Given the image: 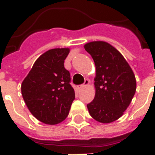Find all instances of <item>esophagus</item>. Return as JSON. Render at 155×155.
<instances>
[{
    "label": "esophagus",
    "mask_w": 155,
    "mask_h": 155,
    "mask_svg": "<svg viewBox=\"0 0 155 155\" xmlns=\"http://www.w3.org/2000/svg\"><path fill=\"white\" fill-rule=\"evenodd\" d=\"M89 83H90V81H89L88 79H86V80L84 81V84L78 85V89H82V88H84V86H86V85H88V84H89Z\"/></svg>",
    "instance_id": "1"
}]
</instances>
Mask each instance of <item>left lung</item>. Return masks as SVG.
Returning <instances> with one entry per match:
<instances>
[{
	"label": "left lung",
	"mask_w": 155,
	"mask_h": 155,
	"mask_svg": "<svg viewBox=\"0 0 155 155\" xmlns=\"http://www.w3.org/2000/svg\"><path fill=\"white\" fill-rule=\"evenodd\" d=\"M84 49L96 68L95 96L87 104L88 110L99 122L111 123L130 105L136 91L135 76L123 55L107 42H90Z\"/></svg>",
	"instance_id": "left-lung-1"
}]
</instances>
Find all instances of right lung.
Here are the masks:
<instances>
[{
	"label": "right lung",
	"instance_id": "1",
	"mask_svg": "<svg viewBox=\"0 0 155 155\" xmlns=\"http://www.w3.org/2000/svg\"><path fill=\"white\" fill-rule=\"evenodd\" d=\"M70 50L52 49L35 61L21 84L26 106L42 123L56 124L65 120L74 100L71 74L64 62Z\"/></svg>",
	"mask_w": 155,
	"mask_h": 155
}]
</instances>
